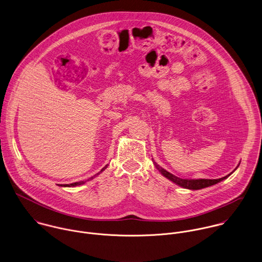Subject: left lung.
<instances>
[{"mask_svg":"<svg viewBox=\"0 0 262 262\" xmlns=\"http://www.w3.org/2000/svg\"><path fill=\"white\" fill-rule=\"evenodd\" d=\"M154 164H155V167L159 170V172H161V174L163 176H165L166 178H168L169 180H171L172 182L176 183L177 185H179V186H181L183 188L193 189V190L202 189V188H205V187H209V186H211V185H214L217 182L226 179L228 176L231 175V174H228L227 176L219 178V179H182V178H179V177L169 173L168 171H166L165 169L160 167L156 162H154Z\"/></svg>","mask_w":262,"mask_h":262,"instance_id":"1","label":"left lung"}]
</instances>
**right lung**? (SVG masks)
<instances>
[{
	"instance_id": "obj_1",
	"label": "right lung",
	"mask_w": 262,
	"mask_h": 262,
	"mask_svg": "<svg viewBox=\"0 0 262 262\" xmlns=\"http://www.w3.org/2000/svg\"><path fill=\"white\" fill-rule=\"evenodd\" d=\"M106 167H107V165H106V166H105L104 168H102V169H101V171H100V172H99V173H97V175H98V174H100V173H101V172H102V171H103V170H104L105 168H106ZM91 179H93V177H92V178H91ZM83 183H85V182H84V181H80V182H75V183H71V184H63V185H61V186H66V187H67V186H68V187H73V186H77V185H81V184H83Z\"/></svg>"
}]
</instances>
